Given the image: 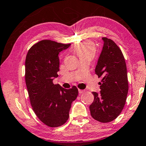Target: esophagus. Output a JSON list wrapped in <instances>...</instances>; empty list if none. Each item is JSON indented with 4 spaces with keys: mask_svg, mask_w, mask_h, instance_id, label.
Instances as JSON below:
<instances>
[{
    "mask_svg": "<svg viewBox=\"0 0 146 146\" xmlns=\"http://www.w3.org/2000/svg\"><path fill=\"white\" fill-rule=\"evenodd\" d=\"M78 92H79V94H83V93L84 92V90H78Z\"/></svg>",
    "mask_w": 146,
    "mask_h": 146,
    "instance_id": "esophagus-1",
    "label": "esophagus"
}]
</instances>
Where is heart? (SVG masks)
Listing matches in <instances>:
<instances>
[{
	"instance_id": "b5f03b06",
	"label": "heart",
	"mask_w": 146,
	"mask_h": 146,
	"mask_svg": "<svg viewBox=\"0 0 146 146\" xmlns=\"http://www.w3.org/2000/svg\"><path fill=\"white\" fill-rule=\"evenodd\" d=\"M76 51L79 57L90 56L93 58L96 53V48L94 44L91 42H84L78 44L76 47Z\"/></svg>"
}]
</instances>
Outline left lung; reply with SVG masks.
<instances>
[{"label": "left lung", "mask_w": 146, "mask_h": 146, "mask_svg": "<svg viewBox=\"0 0 146 146\" xmlns=\"http://www.w3.org/2000/svg\"><path fill=\"white\" fill-rule=\"evenodd\" d=\"M103 47L95 72L102 78L100 93L93 92L94 100L90 106L92 117L109 122L119 116L125 105L128 92L127 70L123 54L113 40L103 37Z\"/></svg>", "instance_id": "8db88e82"}]
</instances>
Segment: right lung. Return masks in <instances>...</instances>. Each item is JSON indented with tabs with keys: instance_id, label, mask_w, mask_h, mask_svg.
I'll return each instance as SVG.
<instances>
[{
	"instance_id": "right-lung-1",
	"label": "right lung",
	"mask_w": 146,
	"mask_h": 146,
	"mask_svg": "<svg viewBox=\"0 0 146 146\" xmlns=\"http://www.w3.org/2000/svg\"><path fill=\"white\" fill-rule=\"evenodd\" d=\"M71 44L42 40L30 48L25 62V79L33 111L50 127L62 126L68 120L78 88L66 90L53 84L59 71L58 54Z\"/></svg>"
}]
</instances>
